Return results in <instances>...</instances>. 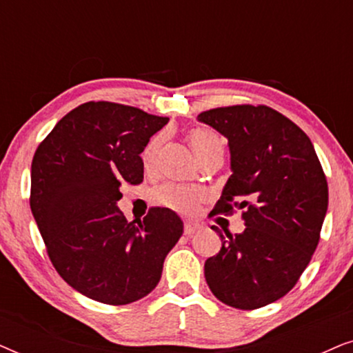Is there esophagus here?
<instances>
[{"label": "esophagus", "instance_id": "34e87169", "mask_svg": "<svg viewBox=\"0 0 353 353\" xmlns=\"http://www.w3.org/2000/svg\"><path fill=\"white\" fill-rule=\"evenodd\" d=\"M199 230H201L199 223H192V221H186L185 223V234H188V236L194 234L196 231H199Z\"/></svg>", "mask_w": 353, "mask_h": 353}]
</instances>
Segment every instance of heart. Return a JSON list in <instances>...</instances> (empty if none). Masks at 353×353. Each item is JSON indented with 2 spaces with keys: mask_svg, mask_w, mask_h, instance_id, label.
Here are the masks:
<instances>
[{
  "mask_svg": "<svg viewBox=\"0 0 353 353\" xmlns=\"http://www.w3.org/2000/svg\"><path fill=\"white\" fill-rule=\"evenodd\" d=\"M190 143L201 161L205 157L214 156V154H221V141L216 134L209 132V130H204V128L192 130V132H190ZM161 144H162L161 138L152 139V141L148 144L146 151L143 154L144 165L148 168L156 163ZM156 199L159 202H162V204L172 207V209L190 214V212L194 210L197 204L201 202L202 192L197 190H191V188H185V186L165 185L159 188L156 191Z\"/></svg>",
  "mask_w": 353,
  "mask_h": 353,
  "instance_id": "obj_1",
  "label": "heart"
}]
</instances>
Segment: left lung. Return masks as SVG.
I'll return each mask as SVG.
<instances>
[{
    "instance_id": "8db88e82",
    "label": "left lung",
    "mask_w": 353,
    "mask_h": 353,
    "mask_svg": "<svg viewBox=\"0 0 353 353\" xmlns=\"http://www.w3.org/2000/svg\"><path fill=\"white\" fill-rule=\"evenodd\" d=\"M197 120L228 139L231 176L212 214L244 209L245 230L221 234L205 281L226 305L254 310L291 291L315 252L327 183L310 138L267 105L205 110ZM210 214V215H212Z\"/></svg>"
}]
</instances>
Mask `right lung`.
Here are the masks:
<instances>
[{
	"label": "right lung",
	"mask_w": 353,
	"mask_h": 353,
	"mask_svg": "<svg viewBox=\"0 0 353 353\" xmlns=\"http://www.w3.org/2000/svg\"><path fill=\"white\" fill-rule=\"evenodd\" d=\"M168 122L130 105L91 101L64 115L32 161L30 209L56 272L83 296L127 305L161 281L163 260L183 234L170 209L134 225L117 202L143 181L139 154Z\"/></svg>",
	"instance_id": "1"
}]
</instances>
